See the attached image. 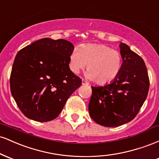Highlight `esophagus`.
<instances>
[{
	"label": "esophagus",
	"instance_id": "esophagus-1",
	"mask_svg": "<svg viewBox=\"0 0 159 159\" xmlns=\"http://www.w3.org/2000/svg\"><path fill=\"white\" fill-rule=\"evenodd\" d=\"M82 84H83V85H87V84H88V83H87V82L86 81H84V79H82Z\"/></svg>",
	"mask_w": 159,
	"mask_h": 159
}]
</instances>
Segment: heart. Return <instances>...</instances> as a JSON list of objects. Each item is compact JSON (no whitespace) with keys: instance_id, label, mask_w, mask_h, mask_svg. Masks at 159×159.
<instances>
[{"instance_id":"obj_1","label":"heart","mask_w":159,"mask_h":159,"mask_svg":"<svg viewBox=\"0 0 159 159\" xmlns=\"http://www.w3.org/2000/svg\"><path fill=\"white\" fill-rule=\"evenodd\" d=\"M87 66L86 76L98 84H107L119 76L123 67L121 54L104 44H87L75 49L69 58V68L74 73Z\"/></svg>"}]
</instances>
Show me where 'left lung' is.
I'll return each instance as SVG.
<instances>
[{
  "mask_svg": "<svg viewBox=\"0 0 159 159\" xmlns=\"http://www.w3.org/2000/svg\"><path fill=\"white\" fill-rule=\"evenodd\" d=\"M123 67L109 84L92 87L90 117L99 125L116 127L136 116L147 97L149 79L143 60L125 43L120 44Z\"/></svg>",
  "mask_w": 159,
  "mask_h": 159,
  "instance_id": "8db88e82",
  "label": "left lung"
}]
</instances>
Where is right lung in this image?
I'll list each match as a JSON object with an SVG mask.
<instances>
[{
	"label": "right lung",
	"instance_id": "add662e5",
	"mask_svg": "<svg viewBox=\"0 0 159 159\" xmlns=\"http://www.w3.org/2000/svg\"><path fill=\"white\" fill-rule=\"evenodd\" d=\"M70 42L43 38L21 49L10 75V90L25 116L48 122L61 114L67 99L81 85L69 66Z\"/></svg>",
	"mask_w": 159,
	"mask_h": 159
}]
</instances>
